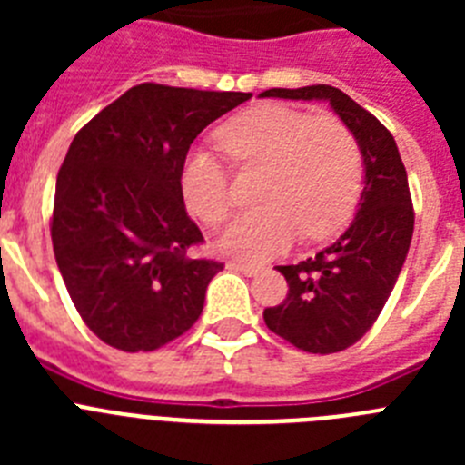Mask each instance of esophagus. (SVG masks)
<instances>
[{"instance_id": "34e87169", "label": "esophagus", "mask_w": 465, "mask_h": 465, "mask_svg": "<svg viewBox=\"0 0 465 465\" xmlns=\"http://www.w3.org/2000/svg\"><path fill=\"white\" fill-rule=\"evenodd\" d=\"M228 268L230 270H237V272L246 274V277H253V274L261 272V265L256 262H244V261H228Z\"/></svg>"}]
</instances>
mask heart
Segmentation results:
<instances>
[{"instance_id": "1", "label": "heart", "mask_w": 465, "mask_h": 465, "mask_svg": "<svg viewBox=\"0 0 465 465\" xmlns=\"http://www.w3.org/2000/svg\"><path fill=\"white\" fill-rule=\"evenodd\" d=\"M221 146L242 167H265L258 195L265 203L240 213L221 232L223 252L270 258L295 237L322 242L354 213L363 188V151L340 118L310 116L283 104H261L230 118ZM183 200L197 219L219 225L232 209L228 165L195 149L183 163Z\"/></svg>"}]
</instances>
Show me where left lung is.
Listing matches in <instances>:
<instances>
[{"instance_id": "1", "label": "left lung", "mask_w": 465, "mask_h": 465, "mask_svg": "<svg viewBox=\"0 0 465 465\" xmlns=\"http://www.w3.org/2000/svg\"><path fill=\"white\" fill-rule=\"evenodd\" d=\"M261 97L326 100L363 151L365 186L351 225L314 258L279 265L289 293L262 312L265 326L293 347L335 354L371 331L396 286L414 230L408 172L393 134L340 88H270Z\"/></svg>"}]
</instances>
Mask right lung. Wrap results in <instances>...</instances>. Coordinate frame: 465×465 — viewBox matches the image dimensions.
<instances>
[{
  "label": "right lung",
  "mask_w": 465,
  "mask_h": 465,
  "mask_svg": "<svg viewBox=\"0 0 465 465\" xmlns=\"http://www.w3.org/2000/svg\"><path fill=\"white\" fill-rule=\"evenodd\" d=\"M252 93L139 84L81 127L57 172L51 240L85 326L121 351H153L200 319L223 262L183 204L193 139Z\"/></svg>",
  "instance_id": "add662e5"
}]
</instances>
